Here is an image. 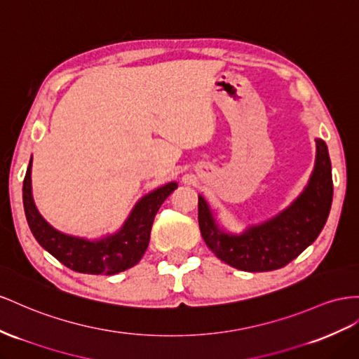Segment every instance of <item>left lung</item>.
Returning <instances> with one entry per match:
<instances>
[{"label":"left lung","instance_id":"1","mask_svg":"<svg viewBox=\"0 0 359 359\" xmlns=\"http://www.w3.org/2000/svg\"><path fill=\"white\" fill-rule=\"evenodd\" d=\"M316 143L314 172L302 195L280 215L241 236L220 231L205 199L199 196V229L212 254L245 272H269L287 266L313 243L326 224L334 193L327 147L322 139Z\"/></svg>","mask_w":359,"mask_h":359}]
</instances>
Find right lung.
I'll return each instance as SVG.
<instances>
[{
	"label": "right lung",
	"mask_w": 359,
	"mask_h": 359,
	"mask_svg": "<svg viewBox=\"0 0 359 359\" xmlns=\"http://www.w3.org/2000/svg\"><path fill=\"white\" fill-rule=\"evenodd\" d=\"M178 187L169 182L142 198L119 232L107 238L89 241L54 229L39 211L32 196V160L22 187L25 217L34 238L43 249L71 270L87 275H114L135 266L149 245L151 228L158 208Z\"/></svg>",
	"instance_id": "add662e5"
}]
</instances>
